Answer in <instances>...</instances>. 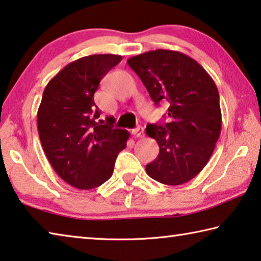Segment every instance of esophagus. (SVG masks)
<instances>
[{
    "label": "esophagus",
    "mask_w": 261,
    "mask_h": 261,
    "mask_svg": "<svg viewBox=\"0 0 261 261\" xmlns=\"http://www.w3.org/2000/svg\"><path fill=\"white\" fill-rule=\"evenodd\" d=\"M132 135L138 137V138H141L144 137V127L143 126H137L136 129L132 130Z\"/></svg>",
    "instance_id": "1"
}]
</instances>
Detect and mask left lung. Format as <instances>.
<instances>
[{"label":"left lung","instance_id":"1","mask_svg":"<svg viewBox=\"0 0 261 261\" xmlns=\"http://www.w3.org/2000/svg\"><path fill=\"white\" fill-rule=\"evenodd\" d=\"M126 62L154 103H169L168 123L146 126L160 147L146 173L167 185L189 182L207 165L221 134L218 87L197 61L179 51L151 50Z\"/></svg>","mask_w":261,"mask_h":261}]
</instances>
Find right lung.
I'll return each mask as SVG.
<instances>
[{
	"label": "right lung",
	"instance_id": "obj_1",
	"mask_svg": "<svg viewBox=\"0 0 261 261\" xmlns=\"http://www.w3.org/2000/svg\"><path fill=\"white\" fill-rule=\"evenodd\" d=\"M122 56L82 57L64 67L43 91L38 131L48 161L60 177L81 190L100 187L112 177L116 158L130 134L114 129V118L100 124L94 93Z\"/></svg>",
	"mask_w": 261,
	"mask_h": 261
}]
</instances>
